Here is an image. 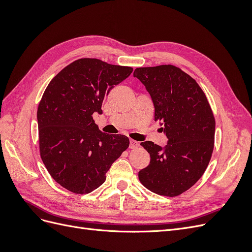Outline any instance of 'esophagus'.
<instances>
[{
	"label": "esophagus",
	"instance_id": "obj_1",
	"mask_svg": "<svg viewBox=\"0 0 252 252\" xmlns=\"http://www.w3.org/2000/svg\"><path fill=\"white\" fill-rule=\"evenodd\" d=\"M136 147H139V143L134 141V140H130V144H129V148L130 149H134Z\"/></svg>",
	"mask_w": 252,
	"mask_h": 252
}]
</instances>
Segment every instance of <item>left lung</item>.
Returning a JSON list of instances; mask_svg holds the SVG:
<instances>
[{
  "label": "left lung",
  "instance_id": "obj_1",
  "mask_svg": "<svg viewBox=\"0 0 252 252\" xmlns=\"http://www.w3.org/2000/svg\"><path fill=\"white\" fill-rule=\"evenodd\" d=\"M133 77L146 87L155 121L164 126L168 139L164 148L150 141L141 143L150 164L139 172V180L157 194L178 196L207 168L215 146V116L199 84L179 67H140Z\"/></svg>",
  "mask_w": 252,
  "mask_h": 252
}]
</instances>
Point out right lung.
<instances>
[{
  "mask_svg": "<svg viewBox=\"0 0 252 252\" xmlns=\"http://www.w3.org/2000/svg\"><path fill=\"white\" fill-rule=\"evenodd\" d=\"M132 70L79 59L45 89L36 114L40 155L52 179L69 191L86 194L100 187L112 163L129 147L126 135L102 132L93 114L103 112L105 96Z\"/></svg>",
  "mask_w": 252,
  "mask_h": 252,
  "instance_id": "1",
  "label": "right lung"
}]
</instances>
